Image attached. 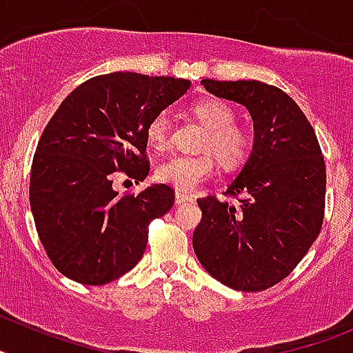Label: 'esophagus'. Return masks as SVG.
I'll use <instances>...</instances> for the list:
<instances>
[{"label": "esophagus", "instance_id": "obj_1", "mask_svg": "<svg viewBox=\"0 0 353 353\" xmlns=\"http://www.w3.org/2000/svg\"><path fill=\"white\" fill-rule=\"evenodd\" d=\"M192 196L191 194H185V192H176V196H174V201H176V205H183L187 203V201H191Z\"/></svg>", "mask_w": 353, "mask_h": 353}]
</instances>
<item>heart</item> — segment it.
I'll list each match as a JSON object with an SVG mask.
<instances>
[{
    "instance_id": "obj_1",
    "label": "heart",
    "mask_w": 353,
    "mask_h": 353,
    "mask_svg": "<svg viewBox=\"0 0 353 353\" xmlns=\"http://www.w3.org/2000/svg\"><path fill=\"white\" fill-rule=\"evenodd\" d=\"M192 113L207 129L201 141V150L214 151L221 164L228 170L242 166L248 161L251 155L252 139L248 130L235 123L236 114L233 108L217 99H203L196 102ZM170 114L166 111H159L150 118L146 125L148 145L157 150H164L170 145ZM213 154L211 152H203L199 155H171L170 159L159 164L155 179L180 192L194 191L196 187L214 176L217 164Z\"/></svg>"
}]
</instances>
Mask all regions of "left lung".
<instances>
[{"label":"left lung","instance_id":"8db88e82","mask_svg":"<svg viewBox=\"0 0 353 353\" xmlns=\"http://www.w3.org/2000/svg\"><path fill=\"white\" fill-rule=\"evenodd\" d=\"M205 90L245 105L254 146L224 196L199 198L192 248L207 272L240 292L283 281L310 251L325 212V161L288 93L261 81L203 79Z\"/></svg>","mask_w":353,"mask_h":353}]
</instances>
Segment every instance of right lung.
Listing matches in <instances>:
<instances>
[{
	"mask_svg": "<svg viewBox=\"0 0 353 353\" xmlns=\"http://www.w3.org/2000/svg\"><path fill=\"white\" fill-rule=\"evenodd\" d=\"M191 81L134 72L79 84L56 109L37 145L30 205L49 260L83 285H105L134 269L148 226L174 203L166 183L114 191L118 174L143 182L150 171L146 125Z\"/></svg>",
	"mask_w": 353,
	"mask_h": 353,
	"instance_id": "obj_1",
	"label": "right lung"
}]
</instances>
